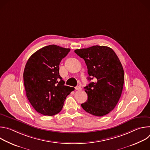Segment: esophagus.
Masks as SVG:
<instances>
[{"label": "esophagus", "instance_id": "obj_1", "mask_svg": "<svg viewBox=\"0 0 150 150\" xmlns=\"http://www.w3.org/2000/svg\"><path fill=\"white\" fill-rule=\"evenodd\" d=\"M75 90H81L82 88H81V87H80V86H76L75 88Z\"/></svg>", "mask_w": 150, "mask_h": 150}]
</instances>
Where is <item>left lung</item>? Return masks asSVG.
<instances>
[{"label":"left lung","instance_id":"left-lung-1","mask_svg":"<svg viewBox=\"0 0 150 150\" xmlns=\"http://www.w3.org/2000/svg\"><path fill=\"white\" fill-rule=\"evenodd\" d=\"M75 52L86 63L88 79L96 78L95 82L84 87L88 99L81 104L82 108L96 116L106 115L115 108L123 90L124 71L120 60L107 46H94Z\"/></svg>","mask_w":150,"mask_h":150}]
</instances>
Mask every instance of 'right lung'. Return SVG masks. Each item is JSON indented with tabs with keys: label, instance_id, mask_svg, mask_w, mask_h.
Wrapping results in <instances>:
<instances>
[{
	"label": "right lung",
	"instance_id": "right-lung-1",
	"mask_svg": "<svg viewBox=\"0 0 150 150\" xmlns=\"http://www.w3.org/2000/svg\"><path fill=\"white\" fill-rule=\"evenodd\" d=\"M70 49L54 45L42 47L28 59L23 77L26 95L34 109L45 116L59 113L67 97L74 90L65 85L59 64Z\"/></svg>",
	"mask_w": 150,
	"mask_h": 150
}]
</instances>
